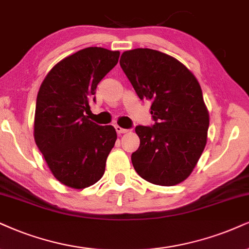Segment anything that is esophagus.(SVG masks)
Returning a JSON list of instances; mask_svg holds the SVG:
<instances>
[{"label": "esophagus", "instance_id": "1", "mask_svg": "<svg viewBox=\"0 0 249 249\" xmlns=\"http://www.w3.org/2000/svg\"><path fill=\"white\" fill-rule=\"evenodd\" d=\"M115 130H116V133H118L119 135L124 134V133H127V131H128V129H124V128H121V127H120V125H115Z\"/></svg>", "mask_w": 249, "mask_h": 249}]
</instances>
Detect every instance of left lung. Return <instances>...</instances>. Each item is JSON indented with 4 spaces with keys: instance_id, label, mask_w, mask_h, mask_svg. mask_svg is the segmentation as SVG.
Masks as SVG:
<instances>
[{
    "instance_id": "left-lung-1",
    "label": "left lung",
    "mask_w": 249,
    "mask_h": 249,
    "mask_svg": "<svg viewBox=\"0 0 249 249\" xmlns=\"http://www.w3.org/2000/svg\"><path fill=\"white\" fill-rule=\"evenodd\" d=\"M120 66L140 99L151 101L155 121L135 128L140 137L131 155L135 171L155 185L182 182L203 152L209 128L197 79L177 59L150 48L124 52Z\"/></svg>"
}]
</instances>
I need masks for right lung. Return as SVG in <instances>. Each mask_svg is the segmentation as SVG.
<instances>
[{
	"mask_svg": "<svg viewBox=\"0 0 249 249\" xmlns=\"http://www.w3.org/2000/svg\"><path fill=\"white\" fill-rule=\"evenodd\" d=\"M119 56L118 51L84 48L55 64L39 89L36 144L53 176L71 188H87L101 179L115 144L114 127L94 124L85 113Z\"/></svg>",
	"mask_w": 249,
	"mask_h": 249,
	"instance_id": "add662e5",
	"label": "right lung"
}]
</instances>
